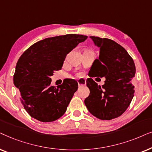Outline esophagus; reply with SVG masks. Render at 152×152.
<instances>
[{"instance_id":"1","label":"esophagus","mask_w":152,"mask_h":152,"mask_svg":"<svg viewBox=\"0 0 152 152\" xmlns=\"http://www.w3.org/2000/svg\"><path fill=\"white\" fill-rule=\"evenodd\" d=\"M86 83V80L83 79V78H80V79L78 80V84L79 86H85Z\"/></svg>"}]
</instances>
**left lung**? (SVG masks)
Instances as JSON below:
<instances>
[{
  "label": "left lung",
  "mask_w": 152,
  "mask_h": 152,
  "mask_svg": "<svg viewBox=\"0 0 152 152\" xmlns=\"http://www.w3.org/2000/svg\"><path fill=\"white\" fill-rule=\"evenodd\" d=\"M90 38L99 48V55L89 73L105 77L106 80L100 86L92 78H88L86 84L90 95L84 102L94 117L110 120L122 115L132 101L135 92L132 78L135 66L128 52L117 42L108 38Z\"/></svg>",
  "instance_id": "8db88e82"
}]
</instances>
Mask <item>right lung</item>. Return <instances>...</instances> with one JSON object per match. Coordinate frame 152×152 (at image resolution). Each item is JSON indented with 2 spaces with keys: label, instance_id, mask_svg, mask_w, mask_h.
Listing matches in <instances>:
<instances>
[{
  "label": "right lung",
  "instance_id": "obj_1",
  "mask_svg": "<svg viewBox=\"0 0 152 152\" xmlns=\"http://www.w3.org/2000/svg\"><path fill=\"white\" fill-rule=\"evenodd\" d=\"M87 38L76 34L46 38L32 44L19 58L13 81L21 103L32 118L53 122L66 112L78 83L67 78L54 87L50 77L54 71L61 69L69 53Z\"/></svg>",
  "mask_w": 152,
  "mask_h": 152
}]
</instances>
